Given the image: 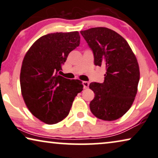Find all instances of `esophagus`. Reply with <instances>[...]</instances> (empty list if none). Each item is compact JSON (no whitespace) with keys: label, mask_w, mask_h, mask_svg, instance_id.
Instances as JSON below:
<instances>
[{"label":"esophagus","mask_w":158,"mask_h":158,"mask_svg":"<svg viewBox=\"0 0 158 158\" xmlns=\"http://www.w3.org/2000/svg\"><path fill=\"white\" fill-rule=\"evenodd\" d=\"M89 85V83L88 81H83V86L84 89H87Z\"/></svg>","instance_id":"1"}]
</instances>
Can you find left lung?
Masks as SVG:
<instances>
[{
    "mask_svg": "<svg viewBox=\"0 0 158 158\" xmlns=\"http://www.w3.org/2000/svg\"><path fill=\"white\" fill-rule=\"evenodd\" d=\"M94 55L96 66H106L103 83L92 82L94 93L89 107L97 118L112 121L123 117L132 106L139 80V65L123 37L107 28L80 31Z\"/></svg>",
    "mask_w": 158,
    "mask_h": 158,
    "instance_id": "1",
    "label": "left lung"
}]
</instances>
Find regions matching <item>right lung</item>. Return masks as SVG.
<instances>
[{"instance_id":"1","label":"right lung","mask_w":158,"mask_h":158,"mask_svg":"<svg viewBox=\"0 0 158 158\" xmlns=\"http://www.w3.org/2000/svg\"><path fill=\"white\" fill-rule=\"evenodd\" d=\"M79 44L77 31L46 34L35 41L24 57L20 75L22 96L32 114L46 124L65 118L74 97L83 90L81 81L58 74Z\"/></svg>"}]
</instances>
